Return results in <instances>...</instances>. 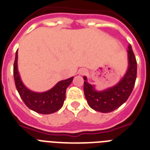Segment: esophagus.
<instances>
[{"label": "esophagus", "mask_w": 150, "mask_h": 150, "mask_svg": "<svg viewBox=\"0 0 150 150\" xmlns=\"http://www.w3.org/2000/svg\"><path fill=\"white\" fill-rule=\"evenodd\" d=\"M86 70H82V71H81V74H82V75H84V74H86Z\"/></svg>", "instance_id": "34e87169"}]
</instances>
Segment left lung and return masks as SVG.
<instances>
[{"mask_svg": "<svg viewBox=\"0 0 150 150\" xmlns=\"http://www.w3.org/2000/svg\"><path fill=\"white\" fill-rule=\"evenodd\" d=\"M128 68L127 72L117 85L111 88L96 91L93 86L84 79V94L92 109L102 113L111 112L126 102L132 93L137 75V62L132 46L128 45Z\"/></svg>", "mask_w": 150, "mask_h": 150, "instance_id": "8db88e82", "label": "left lung"}]
</instances>
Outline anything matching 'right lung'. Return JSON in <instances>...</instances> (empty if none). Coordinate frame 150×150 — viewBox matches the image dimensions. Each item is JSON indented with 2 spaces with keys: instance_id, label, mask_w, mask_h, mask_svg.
Here are the masks:
<instances>
[{
  "instance_id": "obj_1",
  "label": "right lung",
  "mask_w": 150,
  "mask_h": 150,
  "mask_svg": "<svg viewBox=\"0 0 150 150\" xmlns=\"http://www.w3.org/2000/svg\"><path fill=\"white\" fill-rule=\"evenodd\" d=\"M18 52L15 54L14 63V79L15 86L25 104L39 114H50L62 107L65 100L66 89L72 82L73 77L57 82L51 89L44 93H35L25 86L18 71Z\"/></svg>"
}]
</instances>
